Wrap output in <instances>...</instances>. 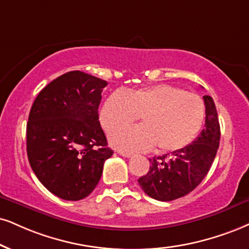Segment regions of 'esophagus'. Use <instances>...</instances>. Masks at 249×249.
<instances>
[{
    "label": "esophagus",
    "mask_w": 249,
    "mask_h": 249,
    "mask_svg": "<svg viewBox=\"0 0 249 249\" xmlns=\"http://www.w3.org/2000/svg\"><path fill=\"white\" fill-rule=\"evenodd\" d=\"M119 155L122 156V157L129 158V157H131V156H133V153H130V152H124V151H119Z\"/></svg>",
    "instance_id": "obj_1"
}]
</instances>
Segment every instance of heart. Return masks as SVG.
<instances>
[{"mask_svg": "<svg viewBox=\"0 0 249 249\" xmlns=\"http://www.w3.org/2000/svg\"><path fill=\"white\" fill-rule=\"evenodd\" d=\"M140 116V125L120 129L110 142L121 150L142 151L157 145L161 152L185 149L197 136L205 118L203 100L197 94L172 85L114 92L100 109V122L106 131L130 124Z\"/></svg>", "mask_w": 249, "mask_h": 249, "instance_id": "b5f03b06", "label": "heart"}]
</instances>
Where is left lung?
I'll use <instances>...</instances> for the list:
<instances>
[{
    "label": "left lung",
    "mask_w": 249,
    "mask_h": 249,
    "mask_svg": "<svg viewBox=\"0 0 249 249\" xmlns=\"http://www.w3.org/2000/svg\"><path fill=\"white\" fill-rule=\"evenodd\" d=\"M205 127L194 142L171 155L150 159V170L139 179L150 197L167 202L193 192L209 172L219 146L220 127L213 99L204 96Z\"/></svg>",
    "instance_id": "obj_1"
}]
</instances>
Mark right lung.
Segmentation results:
<instances>
[{
	"mask_svg": "<svg viewBox=\"0 0 249 249\" xmlns=\"http://www.w3.org/2000/svg\"><path fill=\"white\" fill-rule=\"evenodd\" d=\"M106 85L89 73L69 71L46 85L31 107L27 158L40 182L62 199L90 195L113 155L98 115Z\"/></svg>",
	"mask_w": 249,
	"mask_h": 249,
	"instance_id": "add662e5",
	"label": "right lung"
}]
</instances>
